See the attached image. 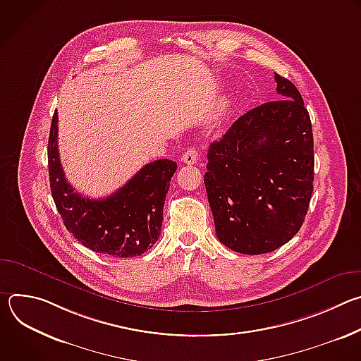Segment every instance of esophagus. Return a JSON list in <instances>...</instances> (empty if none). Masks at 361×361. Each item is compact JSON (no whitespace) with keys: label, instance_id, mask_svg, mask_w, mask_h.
Instances as JSON below:
<instances>
[{"label":"esophagus","instance_id":"esophagus-1","mask_svg":"<svg viewBox=\"0 0 361 361\" xmlns=\"http://www.w3.org/2000/svg\"><path fill=\"white\" fill-rule=\"evenodd\" d=\"M197 160H198V151H197L195 148H188V149L183 154V156H181V161H183L184 164L192 166V164L197 163Z\"/></svg>","mask_w":361,"mask_h":361}]
</instances>
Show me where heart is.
I'll return each instance as SVG.
<instances>
[{"instance_id": "1", "label": "heart", "mask_w": 361, "mask_h": 361, "mask_svg": "<svg viewBox=\"0 0 361 361\" xmlns=\"http://www.w3.org/2000/svg\"><path fill=\"white\" fill-rule=\"evenodd\" d=\"M231 99L230 98H226L223 102H221V106H220V109H219V117H221L223 114H226L227 113V110L230 109V106H231Z\"/></svg>"}]
</instances>
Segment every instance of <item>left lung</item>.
<instances>
[{
	"instance_id": "8db88e82",
	"label": "left lung",
	"mask_w": 361,
	"mask_h": 361,
	"mask_svg": "<svg viewBox=\"0 0 361 361\" xmlns=\"http://www.w3.org/2000/svg\"><path fill=\"white\" fill-rule=\"evenodd\" d=\"M280 99L241 116L209 148L204 184L217 238L241 254H264L300 230L313 194L314 149L301 94L274 74Z\"/></svg>"
}]
</instances>
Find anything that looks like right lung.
<instances>
[{"instance_id": "right-lung-1", "label": "right lung", "mask_w": 361, "mask_h": 361, "mask_svg": "<svg viewBox=\"0 0 361 361\" xmlns=\"http://www.w3.org/2000/svg\"><path fill=\"white\" fill-rule=\"evenodd\" d=\"M59 114L53 116L48 138L51 194L67 230L87 248L118 259L141 255L156 244L163 209L177 164L163 159L144 166L114 194L91 200L67 181L59 154Z\"/></svg>"}]
</instances>
